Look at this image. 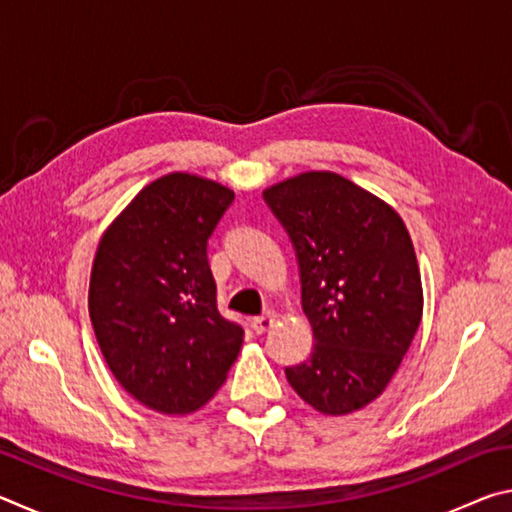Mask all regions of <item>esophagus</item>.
<instances>
[{
    "instance_id": "esophagus-1",
    "label": "esophagus",
    "mask_w": 512,
    "mask_h": 512,
    "mask_svg": "<svg viewBox=\"0 0 512 512\" xmlns=\"http://www.w3.org/2000/svg\"><path fill=\"white\" fill-rule=\"evenodd\" d=\"M273 323H275V316L271 314V311H268V314L255 316V318H253V323H250V327H253L257 334H264V332H268V329L273 327Z\"/></svg>"
}]
</instances>
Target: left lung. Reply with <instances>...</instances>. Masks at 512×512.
Wrapping results in <instances>:
<instances>
[{"instance_id": "left-lung-1", "label": "left lung", "mask_w": 512, "mask_h": 512, "mask_svg": "<svg viewBox=\"0 0 512 512\" xmlns=\"http://www.w3.org/2000/svg\"><path fill=\"white\" fill-rule=\"evenodd\" d=\"M264 201L296 250L314 350L287 372L302 400L345 415L384 393L422 318L409 230L391 205L332 171L268 187Z\"/></svg>"}]
</instances>
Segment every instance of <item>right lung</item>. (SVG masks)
Wrapping results in <instances>:
<instances>
[{"label": "right lung", "mask_w": 512, "mask_h": 512, "mask_svg": "<svg viewBox=\"0 0 512 512\" xmlns=\"http://www.w3.org/2000/svg\"><path fill=\"white\" fill-rule=\"evenodd\" d=\"M235 201L228 187L169 173L137 194L101 237L90 320L108 368L137 402L192 413L219 391L244 329L221 316L207 241Z\"/></svg>", "instance_id": "obj_1"}]
</instances>
